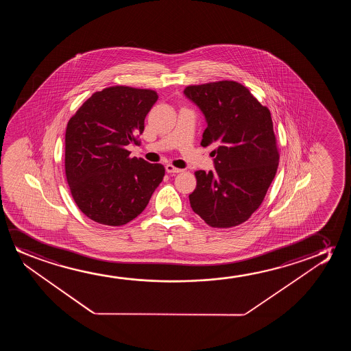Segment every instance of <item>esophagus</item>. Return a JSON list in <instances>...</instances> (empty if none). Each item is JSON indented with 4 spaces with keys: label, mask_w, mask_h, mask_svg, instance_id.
<instances>
[{
    "label": "esophagus",
    "mask_w": 351,
    "mask_h": 351,
    "mask_svg": "<svg viewBox=\"0 0 351 351\" xmlns=\"http://www.w3.org/2000/svg\"><path fill=\"white\" fill-rule=\"evenodd\" d=\"M165 170H167V173H178L182 171V169L175 168L171 164H167V165H165Z\"/></svg>",
    "instance_id": "34e87169"
}]
</instances>
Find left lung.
<instances>
[{
	"mask_svg": "<svg viewBox=\"0 0 351 351\" xmlns=\"http://www.w3.org/2000/svg\"><path fill=\"white\" fill-rule=\"evenodd\" d=\"M183 93L206 119L202 146H212L213 171H195L193 211L212 228L247 221L264 200L278 168L271 112L239 82L191 85Z\"/></svg>",
	"mask_w": 351,
	"mask_h": 351,
	"instance_id": "obj_1",
	"label": "left lung"
}]
</instances>
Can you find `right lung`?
<instances>
[{"instance_id": "add662e5", "label": "right lung", "mask_w": 351, "mask_h": 351, "mask_svg": "<svg viewBox=\"0 0 351 351\" xmlns=\"http://www.w3.org/2000/svg\"><path fill=\"white\" fill-rule=\"evenodd\" d=\"M157 92L130 86L95 92L68 121L64 169L80 211L99 224L120 226L147 206L163 181L162 164L130 158Z\"/></svg>"}]
</instances>
